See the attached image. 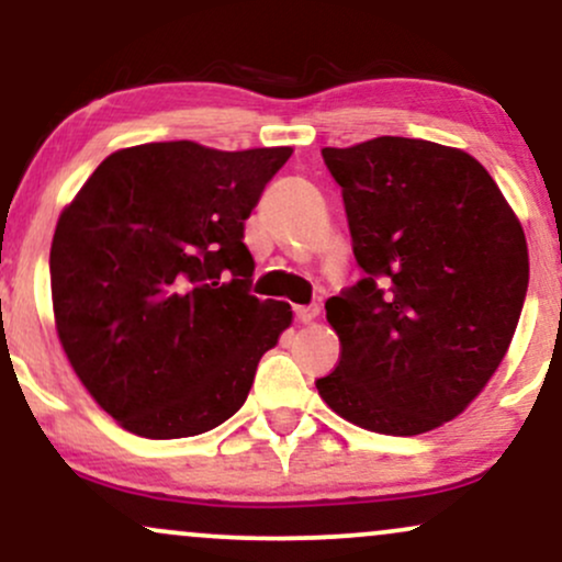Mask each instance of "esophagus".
<instances>
[{
	"instance_id": "esophagus-1",
	"label": "esophagus",
	"mask_w": 562,
	"mask_h": 562,
	"mask_svg": "<svg viewBox=\"0 0 562 562\" xmlns=\"http://www.w3.org/2000/svg\"><path fill=\"white\" fill-rule=\"evenodd\" d=\"M295 319L303 322V325H308V322H314L319 317V306L317 303H308V306H295Z\"/></svg>"
}]
</instances>
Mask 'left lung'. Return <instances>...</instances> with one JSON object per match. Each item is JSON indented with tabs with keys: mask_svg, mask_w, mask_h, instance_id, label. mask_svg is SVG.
I'll return each mask as SVG.
<instances>
[{
	"mask_svg": "<svg viewBox=\"0 0 562 562\" xmlns=\"http://www.w3.org/2000/svg\"><path fill=\"white\" fill-rule=\"evenodd\" d=\"M364 277L327 299L340 362L317 380L359 428L417 436L454 420L505 359L528 290L520 222L468 153L378 137L325 147Z\"/></svg>",
	"mask_w": 562,
	"mask_h": 562,
	"instance_id": "1",
	"label": "left lung"
}]
</instances>
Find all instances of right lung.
I'll return each mask as SVG.
<instances>
[{
	"instance_id": "1",
	"label": "right lung",
	"mask_w": 562,
	"mask_h": 562,
	"mask_svg": "<svg viewBox=\"0 0 562 562\" xmlns=\"http://www.w3.org/2000/svg\"><path fill=\"white\" fill-rule=\"evenodd\" d=\"M290 147L224 153L147 142L97 166L57 218L55 325L83 389L121 428L198 436L248 398L293 322L250 295L245 218Z\"/></svg>"
}]
</instances>
